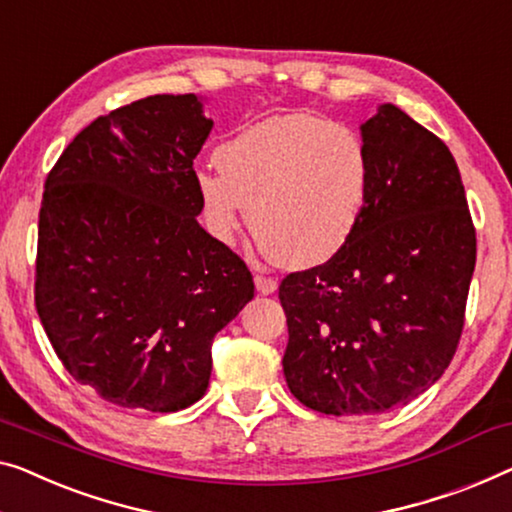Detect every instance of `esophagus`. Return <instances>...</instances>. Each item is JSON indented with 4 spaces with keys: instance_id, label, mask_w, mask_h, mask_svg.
Returning a JSON list of instances; mask_svg holds the SVG:
<instances>
[{
    "instance_id": "obj_1",
    "label": "esophagus",
    "mask_w": 512,
    "mask_h": 512,
    "mask_svg": "<svg viewBox=\"0 0 512 512\" xmlns=\"http://www.w3.org/2000/svg\"><path fill=\"white\" fill-rule=\"evenodd\" d=\"M255 287L259 294H273L278 289V280L273 278H266V276H255Z\"/></svg>"
}]
</instances>
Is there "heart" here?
Returning a JSON list of instances; mask_svg holds the SVG:
<instances>
[{
  "mask_svg": "<svg viewBox=\"0 0 512 512\" xmlns=\"http://www.w3.org/2000/svg\"><path fill=\"white\" fill-rule=\"evenodd\" d=\"M220 174L202 172L195 195L220 243L250 232L273 262L312 269L352 241L370 200V156L352 128L312 112L255 121L216 149Z\"/></svg>",
  "mask_w": 512,
  "mask_h": 512,
  "instance_id": "b5f03b06",
  "label": "heart"
}]
</instances>
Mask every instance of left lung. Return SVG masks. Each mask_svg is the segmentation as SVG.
Returning a JSON list of instances; mask_svg holds the SVG:
<instances>
[{
  "label": "left lung",
  "instance_id": "1",
  "mask_svg": "<svg viewBox=\"0 0 512 512\" xmlns=\"http://www.w3.org/2000/svg\"><path fill=\"white\" fill-rule=\"evenodd\" d=\"M370 200L356 234L278 299L292 395L331 416L381 414L437 381L460 342L476 230L460 170L437 135L393 103L361 126Z\"/></svg>",
  "mask_w": 512,
  "mask_h": 512
}]
</instances>
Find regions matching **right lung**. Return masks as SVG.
<instances>
[{
    "label": "right lung",
    "instance_id": "add662e5",
    "mask_svg": "<svg viewBox=\"0 0 512 512\" xmlns=\"http://www.w3.org/2000/svg\"><path fill=\"white\" fill-rule=\"evenodd\" d=\"M195 94L147 96L75 135L45 179L36 310L59 361L126 409L207 393L211 342L255 296L243 259L197 223Z\"/></svg>",
    "mask_w": 512,
    "mask_h": 512
}]
</instances>
